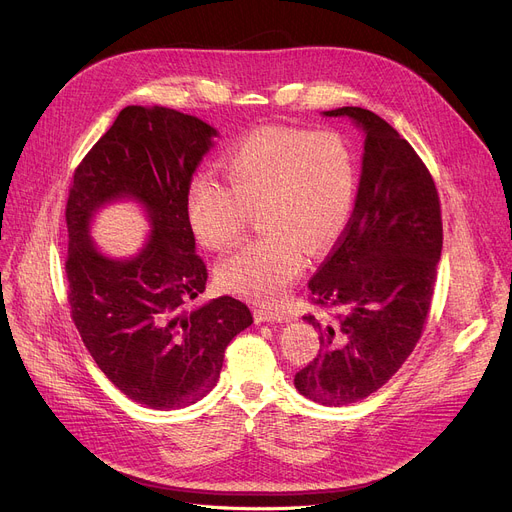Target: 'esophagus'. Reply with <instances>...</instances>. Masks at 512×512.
<instances>
[{
    "instance_id": "esophagus-1",
    "label": "esophagus",
    "mask_w": 512,
    "mask_h": 512,
    "mask_svg": "<svg viewBox=\"0 0 512 512\" xmlns=\"http://www.w3.org/2000/svg\"><path fill=\"white\" fill-rule=\"evenodd\" d=\"M255 321L263 324V321H288V315L278 309H255Z\"/></svg>"
}]
</instances>
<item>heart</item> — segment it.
Listing matches in <instances>:
<instances>
[{
    "instance_id": "heart-1",
    "label": "heart",
    "mask_w": 512,
    "mask_h": 512,
    "mask_svg": "<svg viewBox=\"0 0 512 512\" xmlns=\"http://www.w3.org/2000/svg\"><path fill=\"white\" fill-rule=\"evenodd\" d=\"M222 166L230 186L209 174L188 186V222L205 247L220 251L257 211L263 236L230 253L218 276L240 297L276 303L305 270V249H328L351 220L355 153L332 130L265 128L236 143Z\"/></svg>"
}]
</instances>
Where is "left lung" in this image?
<instances>
[{"label": "left lung", "instance_id": "obj_1", "mask_svg": "<svg viewBox=\"0 0 512 512\" xmlns=\"http://www.w3.org/2000/svg\"><path fill=\"white\" fill-rule=\"evenodd\" d=\"M363 134L355 209L336 249L309 280L311 301L340 307L319 330L317 357L294 386L324 407L353 405L380 390L423 332L442 253L440 199L415 149L378 114L338 107Z\"/></svg>", "mask_w": 512, "mask_h": 512}]
</instances>
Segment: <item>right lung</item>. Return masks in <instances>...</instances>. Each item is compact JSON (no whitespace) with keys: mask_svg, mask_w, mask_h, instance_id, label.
I'll use <instances>...</instances> for the list:
<instances>
[{"mask_svg":"<svg viewBox=\"0 0 512 512\" xmlns=\"http://www.w3.org/2000/svg\"><path fill=\"white\" fill-rule=\"evenodd\" d=\"M218 130L161 105H128L80 161L66 205L68 301L97 367L149 409L195 405L218 384L224 351L253 324L245 303L218 297L186 309L205 290L186 195ZM137 202L150 234L130 258L103 254L94 215Z\"/></svg>","mask_w":512,"mask_h":512,"instance_id":"right-lung-1","label":"right lung"}]
</instances>
